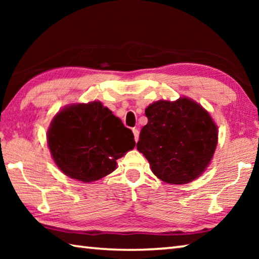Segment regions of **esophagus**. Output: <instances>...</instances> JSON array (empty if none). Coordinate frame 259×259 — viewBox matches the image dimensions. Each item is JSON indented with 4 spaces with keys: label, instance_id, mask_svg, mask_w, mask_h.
I'll return each mask as SVG.
<instances>
[{
    "label": "esophagus",
    "instance_id": "obj_1",
    "mask_svg": "<svg viewBox=\"0 0 259 259\" xmlns=\"http://www.w3.org/2000/svg\"><path fill=\"white\" fill-rule=\"evenodd\" d=\"M133 133H134V136H135L136 143H137L138 139H139V130H138L137 128H134V129H133Z\"/></svg>",
    "mask_w": 259,
    "mask_h": 259
}]
</instances>
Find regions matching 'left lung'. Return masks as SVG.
Returning a JSON list of instances; mask_svg holds the SVG:
<instances>
[{
	"label": "left lung",
	"instance_id": "1",
	"mask_svg": "<svg viewBox=\"0 0 259 259\" xmlns=\"http://www.w3.org/2000/svg\"><path fill=\"white\" fill-rule=\"evenodd\" d=\"M148 119L140 130L137 150L150 162L155 176L168 184H187L211 161L218 130L205 109L190 98L157 100L145 109Z\"/></svg>",
	"mask_w": 259,
	"mask_h": 259
}]
</instances>
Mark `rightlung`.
<instances>
[{
	"mask_svg": "<svg viewBox=\"0 0 259 259\" xmlns=\"http://www.w3.org/2000/svg\"><path fill=\"white\" fill-rule=\"evenodd\" d=\"M48 146L66 176L91 183L116 169V160L133 150L134 134L100 102L73 104L52 119Z\"/></svg>",
	"mask_w": 259,
	"mask_h": 259,
	"instance_id": "1",
	"label": "right lung"
}]
</instances>
